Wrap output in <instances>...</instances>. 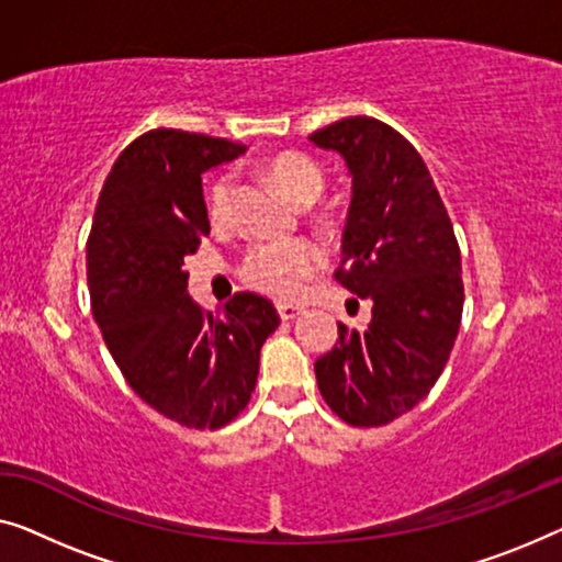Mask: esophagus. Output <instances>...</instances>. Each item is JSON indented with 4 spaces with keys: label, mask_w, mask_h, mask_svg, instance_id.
I'll use <instances>...</instances> for the list:
<instances>
[{
    "label": "esophagus",
    "mask_w": 562,
    "mask_h": 562,
    "mask_svg": "<svg viewBox=\"0 0 562 562\" xmlns=\"http://www.w3.org/2000/svg\"><path fill=\"white\" fill-rule=\"evenodd\" d=\"M278 313H280L282 321H295V317H297L300 313H303V307L292 305V303H280V305H278Z\"/></svg>",
    "instance_id": "obj_1"
}]
</instances>
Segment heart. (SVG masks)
Listing matches in <instances>:
<instances>
[{"label":"heart","mask_w":562,"mask_h":562,"mask_svg":"<svg viewBox=\"0 0 562 562\" xmlns=\"http://www.w3.org/2000/svg\"><path fill=\"white\" fill-rule=\"evenodd\" d=\"M270 181L284 196L300 206L313 204L325 189V173L313 158L303 154H280L265 166ZM234 181L229 173H222L209 189V216L216 224L227 222L232 214ZM323 252L310 239H284L262 241L245 255L241 262V278L255 290L270 297L288 300L297 295L303 282L321 270Z\"/></svg>","instance_id":"1"}]
</instances>
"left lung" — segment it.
Wrapping results in <instances>:
<instances>
[{
  "mask_svg": "<svg viewBox=\"0 0 562 562\" xmlns=\"http://www.w3.org/2000/svg\"><path fill=\"white\" fill-rule=\"evenodd\" d=\"M350 176V206L335 278L371 300L363 330L338 323L315 361L325 404L350 426L412 412L449 361L462 323V257L424 158L391 125L356 115L315 131Z\"/></svg>",
  "mask_w": 562,
  "mask_h": 562,
  "instance_id": "8db88e82",
  "label": "left lung"
}]
</instances>
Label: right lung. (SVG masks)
<instances>
[{
	"mask_svg": "<svg viewBox=\"0 0 562 562\" xmlns=\"http://www.w3.org/2000/svg\"><path fill=\"white\" fill-rule=\"evenodd\" d=\"M227 138L156 128L133 140L100 191L88 239L93 317L131 389L189 429H220L252 398L259 350L280 325L237 292L216 317L191 300L183 259L209 234L201 173L234 161Z\"/></svg>",
	"mask_w": 562,
	"mask_h": 562,
	"instance_id": "1",
	"label": "right lung"
}]
</instances>
